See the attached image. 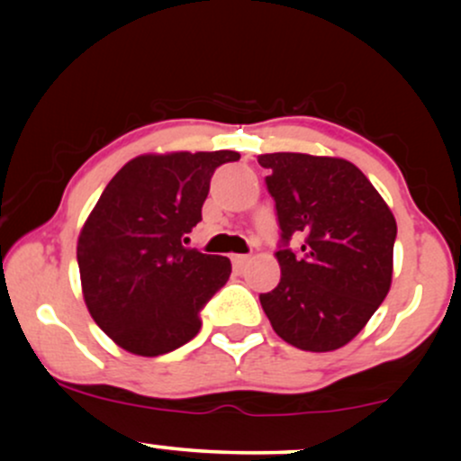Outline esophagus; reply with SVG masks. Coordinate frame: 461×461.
I'll return each instance as SVG.
<instances>
[{"instance_id":"34e87169","label":"esophagus","mask_w":461,"mask_h":461,"mask_svg":"<svg viewBox=\"0 0 461 461\" xmlns=\"http://www.w3.org/2000/svg\"><path fill=\"white\" fill-rule=\"evenodd\" d=\"M231 264H234V268L238 273H242L249 264V256H234L231 258Z\"/></svg>"}]
</instances>
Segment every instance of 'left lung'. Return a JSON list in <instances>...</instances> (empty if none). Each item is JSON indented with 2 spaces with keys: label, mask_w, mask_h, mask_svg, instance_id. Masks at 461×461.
<instances>
[{
  "label": "left lung",
  "mask_w": 461,
  "mask_h": 461,
  "mask_svg": "<svg viewBox=\"0 0 461 461\" xmlns=\"http://www.w3.org/2000/svg\"><path fill=\"white\" fill-rule=\"evenodd\" d=\"M279 223L282 279L260 294L275 333L301 351H333L364 330L393 282L396 221L356 164L264 153ZM302 238L290 249L292 236Z\"/></svg>",
  "instance_id": "1"
}]
</instances>
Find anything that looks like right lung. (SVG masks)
Wrapping results in <instances>:
<instances>
[{
    "label": "right lung",
    "mask_w": 461,
    "mask_h": 461,
    "mask_svg": "<svg viewBox=\"0 0 461 461\" xmlns=\"http://www.w3.org/2000/svg\"><path fill=\"white\" fill-rule=\"evenodd\" d=\"M236 160L227 149L139 156L104 188L79 231L77 267L88 312L125 351L156 357L199 333L231 264L184 242L214 171Z\"/></svg>",
    "instance_id": "add662e5"
}]
</instances>
